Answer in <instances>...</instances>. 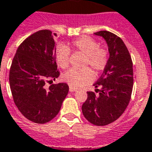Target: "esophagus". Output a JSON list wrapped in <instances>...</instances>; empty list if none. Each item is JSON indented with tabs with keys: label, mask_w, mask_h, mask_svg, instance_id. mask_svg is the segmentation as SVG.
Returning <instances> with one entry per match:
<instances>
[{
	"label": "esophagus",
	"mask_w": 152,
	"mask_h": 152,
	"mask_svg": "<svg viewBox=\"0 0 152 152\" xmlns=\"http://www.w3.org/2000/svg\"><path fill=\"white\" fill-rule=\"evenodd\" d=\"M69 91H71V92H74V91H76L77 90H76V89H75V88H71V87H70V88H69Z\"/></svg>",
	"instance_id": "obj_1"
}]
</instances>
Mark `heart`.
I'll use <instances>...</instances> for the list:
<instances>
[{"label": "heart", "mask_w": 152, "mask_h": 152, "mask_svg": "<svg viewBox=\"0 0 152 152\" xmlns=\"http://www.w3.org/2000/svg\"><path fill=\"white\" fill-rule=\"evenodd\" d=\"M71 49L85 55L84 65H90L95 72L103 71L107 63V52L99 48V44L88 37H82L73 40ZM70 50L64 45H60L56 50V61L60 68L66 69L69 64ZM64 80L73 88H79L90 83L93 79L91 69L85 68L81 70L70 69L63 76Z\"/></svg>", "instance_id": "heart-1"}]
</instances>
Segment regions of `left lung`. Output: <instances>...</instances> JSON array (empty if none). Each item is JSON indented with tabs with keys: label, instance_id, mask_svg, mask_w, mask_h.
<instances>
[{
	"label": "left lung",
	"instance_id": "8db88e82",
	"mask_svg": "<svg viewBox=\"0 0 152 152\" xmlns=\"http://www.w3.org/2000/svg\"><path fill=\"white\" fill-rule=\"evenodd\" d=\"M106 41L109 58L99 80L93 84L102 88L99 96L88 91L82 105L87 120L96 126L114 122L124 113L130 101L133 88L132 61L126 45L116 35L108 31L95 32Z\"/></svg>",
	"mask_w": 152,
	"mask_h": 152
}]
</instances>
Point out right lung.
<instances>
[{"label": "right lung", "instance_id": "1", "mask_svg": "<svg viewBox=\"0 0 152 152\" xmlns=\"http://www.w3.org/2000/svg\"><path fill=\"white\" fill-rule=\"evenodd\" d=\"M56 33L40 30L25 39L17 48L9 72V85L21 114L37 124L49 122L61 110L68 92L65 83L45 88L47 79L57 78Z\"/></svg>", "mask_w": 152, "mask_h": 152}]
</instances>
